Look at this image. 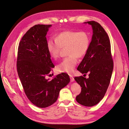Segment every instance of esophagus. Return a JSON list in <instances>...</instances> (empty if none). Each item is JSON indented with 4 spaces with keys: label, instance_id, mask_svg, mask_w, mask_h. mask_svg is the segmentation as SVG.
Here are the masks:
<instances>
[{
    "label": "esophagus",
    "instance_id": "esophagus-1",
    "mask_svg": "<svg viewBox=\"0 0 129 129\" xmlns=\"http://www.w3.org/2000/svg\"><path fill=\"white\" fill-rule=\"evenodd\" d=\"M70 81H71V82L74 81V77H73V76H72L71 75H70Z\"/></svg>",
    "mask_w": 129,
    "mask_h": 129
}]
</instances>
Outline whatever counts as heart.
<instances>
[{
	"label": "heart",
	"mask_w": 129,
	"mask_h": 129,
	"mask_svg": "<svg viewBox=\"0 0 129 129\" xmlns=\"http://www.w3.org/2000/svg\"><path fill=\"white\" fill-rule=\"evenodd\" d=\"M90 44L88 34L84 31L67 30L58 35L55 40L52 38L47 42V48L51 57L55 60L60 56L61 48H67V55L57 66L61 72L72 73L77 64V58H83L87 53Z\"/></svg>",
	"instance_id": "heart-1"
}]
</instances>
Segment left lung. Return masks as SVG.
<instances>
[{
	"label": "left lung",
	"mask_w": 129,
	"mask_h": 129,
	"mask_svg": "<svg viewBox=\"0 0 129 129\" xmlns=\"http://www.w3.org/2000/svg\"><path fill=\"white\" fill-rule=\"evenodd\" d=\"M93 29L89 49L77 67L81 73H89V78L74 77L80 85L81 91L76 101L86 107L97 105L104 97L109 86L114 68L109 37L102 25L96 21L86 22Z\"/></svg>",
	"instance_id": "8db88e82"
}]
</instances>
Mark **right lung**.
<instances>
[{"mask_svg":"<svg viewBox=\"0 0 129 129\" xmlns=\"http://www.w3.org/2000/svg\"><path fill=\"white\" fill-rule=\"evenodd\" d=\"M51 25L33 26L22 37L18 47V77L28 99L40 108L55 103L60 90L70 82L69 75L65 73L56 75L51 80L46 78L55 67L48 51L46 38Z\"/></svg>","mask_w":129,"mask_h":129,"instance_id":"1","label":"right lung"}]
</instances>
